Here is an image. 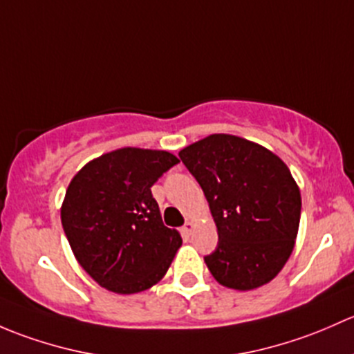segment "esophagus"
Masks as SVG:
<instances>
[{"label":"esophagus","mask_w":354,"mask_h":354,"mask_svg":"<svg viewBox=\"0 0 354 354\" xmlns=\"http://www.w3.org/2000/svg\"><path fill=\"white\" fill-rule=\"evenodd\" d=\"M192 230H194V223H192V221H185V225L182 227V232H184L185 235H191Z\"/></svg>","instance_id":"1"}]
</instances>
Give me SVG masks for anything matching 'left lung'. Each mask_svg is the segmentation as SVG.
Returning a JSON list of instances; mask_svg holds the SVG:
<instances>
[{
  "label": "left lung",
  "mask_w": 354,
  "mask_h": 354,
  "mask_svg": "<svg viewBox=\"0 0 354 354\" xmlns=\"http://www.w3.org/2000/svg\"><path fill=\"white\" fill-rule=\"evenodd\" d=\"M201 185L218 230L204 257L220 285L256 290L278 276L293 252L301 196L286 163L233 134H209L178 151Z\"/></svg>",
  "instance_id": "8db88e82"
}]
</instances>
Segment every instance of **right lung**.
Returning a JSON list of instances; mask_svg holds the SVG:
<instances>
[{"label": "right lung", "instance_id": "1", "mask_svg": "<svg viewBox=\"0 0 354 354\" xmlns=\"http://www.w3.org/2000/svg\"><path fill=\"white\" fill-rule=\"evenodd\" d=\"M176 163L169 151L126 147L90 160L69 182L61 223L78 264L105 290L140 293L172 264L182 236L163 225L151 185Z\"/></svg>", "mask_w": 354, "mask_h": 354}]
</instances>
